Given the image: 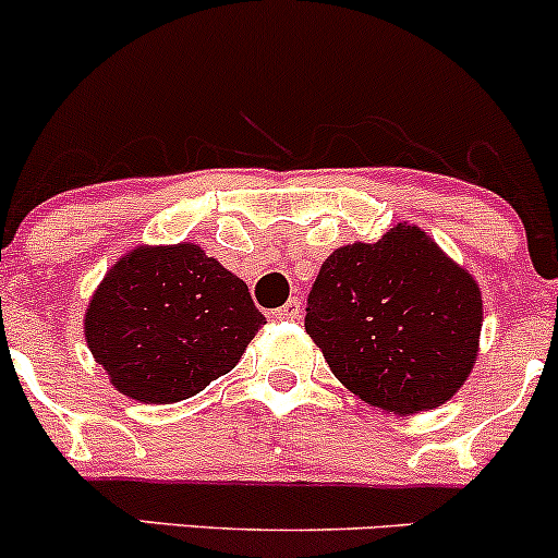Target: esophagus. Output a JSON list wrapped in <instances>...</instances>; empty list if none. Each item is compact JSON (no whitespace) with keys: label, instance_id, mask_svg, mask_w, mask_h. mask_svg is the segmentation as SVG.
Wrapping results in <instances>:
<instances>
[{"label":"esophagus","instance_id":"obj_1","mask_svg":"<svg viewBox=\"0 0 558 558\" xmlns=\"http://www.w3.org/2000/svg\"><path fill=\"white\" fill-rule=\"evenodd\" d=\"M299 315H301V299L299 296L288 299L283 306H278V310L272 312L275 319H299Z\"/></svg>","mask_w":558,"mask_h":558}]
</instances>
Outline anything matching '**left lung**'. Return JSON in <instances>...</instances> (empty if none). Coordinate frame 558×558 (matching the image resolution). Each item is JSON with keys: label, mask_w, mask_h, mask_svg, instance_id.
Wrapping results in <instances>:
<instances>
[{"label": "left lung", "mask_w": 558, "mask_h": 558, "mask_svg": "<svg viewBox=\"0 0 558 558\" xmlns=\"http://www.w3.org/2000/svg\"><path fill=\"white\" fill-rule=\"evenodd\" d=\"M304 328L351 393L403 417L464 386L477 362L483 293L425 230L399 222L323 262Z\"/></svg>", "instance_id": "8db88e82"}]
</instances>
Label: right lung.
Wrapping results in <instances>:
<instances>
[{
  "instance_id": "add662e5",
  "label": "right lung",
  "mask_w": 558,
  "mask_h": 558,
  "mask_svg": "<svg viewBox=\"0 0 558 558\" xmlns=\"http://www.w3.org/2000/svg\"><path fill=\"white\" fill-rule=\"evenodd\" d=\"M262 325L248 286L202 246L144 243L96 286L83 336L120 393L175 403L228 375Z\"/></svg>"
}]
</instances>
